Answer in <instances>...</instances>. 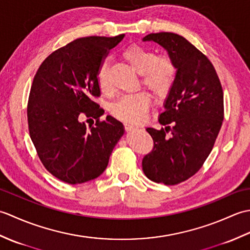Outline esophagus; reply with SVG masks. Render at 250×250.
Wrapping results in <instances>:
<instances>
[{
  "mask_svg": "<svg viewBox=\"0 0 250 250\" xmlns=\"http://www.w3.org/2000/svg\"><path fill=\"white\" fill-rule=\"evenodd\" d=\"M125 129L126 132H132V131L137 130V128H135V126L131 125H129V124H125Z\"/></svg>",
  "mask_w": 250,
  "mask_h": 250,
  "instance_id": "obj_1",
  "label": "esophagus"
}]
</instances>
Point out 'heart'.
<instances>
[{
	"label": "heart",
	"instance_id": "b5f03b06",
	"mask_svg": "<svg viewBox=\"0 0 250 250\" xmlns=\"http://www.w3.org/2000/svg\"><path fill=\"white\" fill-rule=\"evenodd\" d=\"M124 59L142 75V83L158 101L171 91L176 76V67L167 57H158L153 50L139 45H131L122 52ZM98 83L103 93L110 92L108 65L104 61L98 70ZM150 99L145 93L125 95L110 106V113L117 119L140 124L145 119L150 107Z\"/></svg>",
	"mask_w": 250,
	"mask_h": 250
}]
</instances>
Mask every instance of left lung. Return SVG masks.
Returning a JSON list of instances; mask_svg holds the SVG:
<instances>
[{
    "label": "left lung",
    "mask_w": 250,
    "mask_h": 250,
    "mask_svg": "<svg viewBox=\"0 0 250 250\" xmlns=\"http://www.w3.org/2000/svg\"><path fill=\"white\" fill-rule=\"evenodd\" d=\"M151 41L167 51L176 76L159 116L166 128L146 129L153 149L142 166L152 182L177 185L193 176L213 149L224 120V92L211 62L185 37L161 32L143 39Z\"/></svg>",
    "instance_id": "left-lung-1"
}]
</instances>
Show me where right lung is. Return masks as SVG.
<instances>
[{
	"mask_svg": "<svg viewBox=\"0 0 250 250\" xmlns=\"http://www.w3.org/2000/svg\"><path fill=\"white\" fill-rule=\"evenodd\" d=\"M125 34L77 39L52 52L37 70L28 102V124L42 163L62 182L76 185L99 177L125 133L124 125L104 114L98 70ZM83 114L98 119L89 129Z\"/></svg>",
	"mask_w": 250,
	"mask_h": 250,
	"instance_id": "right-lung-1",
	"label": "right lung"
}]
</instances>
